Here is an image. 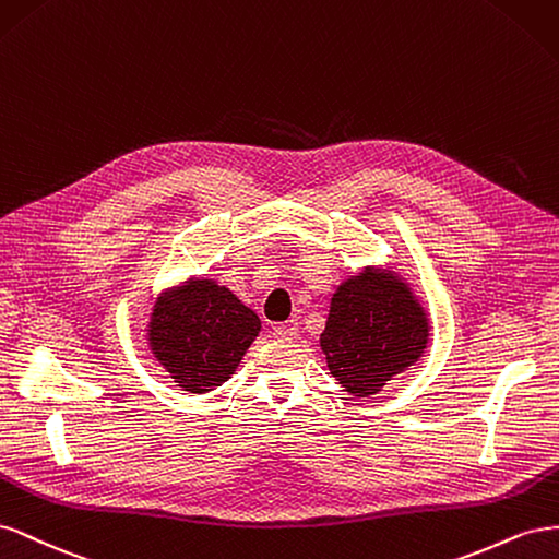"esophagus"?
<instances>
[{
  "label": "esophagus",
  "mask_w": 559,
  "mask_h": 559,
  "mask_svg": "<svg viewBox=\"0 0 559 559\" xmlns=\"http://www.w3.org/2000/svg\"><path fill=\"white\" fill-rule=\"evenodd\" d=\"M297 332H299V328H297V323H278L276 328H274V337L276 340H297Z\"/></svg>",
  "instance_id": "obj_1"
}]
</instances>
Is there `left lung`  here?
I'll use <instances>...</instances> for the list:
<instances>
[{"instance_id": "8db88e82", "label": "left lung", "mask_w": 559, "mask_h": 559, "mask_svg": "<svg viewBox=\"0 0 559 559\" xmlns=\"http://www.w3.org/2000/svg\"><path fill=\"white\" fill-rule=\"evenodd\" d=\"M428 334V313L409 285L391 269L365 266L332 295L321 348L330 374L368 397L424 356Z\"/></svg>"}]
</instances>
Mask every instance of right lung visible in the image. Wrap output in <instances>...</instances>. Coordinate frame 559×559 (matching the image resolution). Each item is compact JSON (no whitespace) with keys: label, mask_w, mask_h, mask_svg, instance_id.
<instances>
[{"label":"right lung","mask_w":559,"mask_h":559,"mask_svg":"<svg viewBox=\"0 0 559 559\" xmlns=\"http://www.w3.org/2000/svg\"><path fill=\"white\" fill-rule=\"evenodd\" d=\"M260 328L258 313L225 285L189 278L156 297L147 344L182 391L209 393L236 372Z\"/></svg>","instance_id":"add662e5"}]
</instances>
